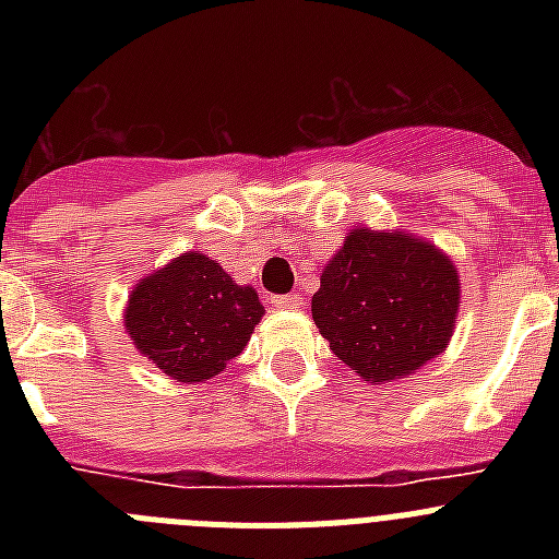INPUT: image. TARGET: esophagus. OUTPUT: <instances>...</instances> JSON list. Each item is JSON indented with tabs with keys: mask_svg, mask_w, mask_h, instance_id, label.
<instances>
[{
	"mask_svg": "<svg viewBox=\"0 0 559 559\" xmlns=\"http://www.w3.org/2000/svg\"><path fill=\"white\" fill-rule=\"evenodd\" d=\"M271 305L274 308H302V296L299 294H283V296H271Z\"/></svg>",
	"mask_w": 559,
	"mask_h": 559,
	"instance_id": "obj_1",
	"label": "esophagus"
}]
</instances>
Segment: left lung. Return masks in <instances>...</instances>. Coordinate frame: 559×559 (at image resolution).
Wrapping results in <instances>:
<instances>
[{
    "label": "left lung",
    "mask_w": 559,
    "mask_h": 559,
    "mask_svg": "<svg viewBox=\"0 0 559 559\" xmlns=\"http://www.w3.org/2000/svg\"><path fill=\"white\" fill-rule=\"evenodd\" d=\"M313 322L335 358L383 383L437 358L453 335L459 276L412 235L353 229L322 271Z\"/></svg>",
    "instance_id": "8db88e82"
}]
</instances>
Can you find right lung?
<instances>
[{"label":"right lung","instance_id":"1","mask_svg":"<svg viewBox=\"0 0 559 559\" xmlns=\"http://www.w3.org/2000/svg\"><path fill=\"white\" fill-rule=\"evenodd\" d=\"M263 305L206 254H181L133 288L126 328L145 358L173 380L201 383L249 344Z\"/></svg>","mask_w":559,"mask_h":559}]
</instances>
